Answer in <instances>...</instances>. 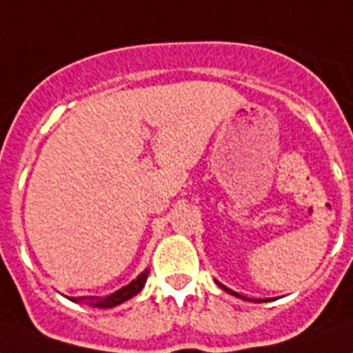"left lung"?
Segmentation results:
<instances>
[{
  "mask_svg": "<svg viewBox=\"0 0 353 353\" xmlns=\"http://www.w3.org/2000/svg\"><path fill=\"white\" fill-rule=\"evenodd\" d=\"M217 283H219V281H217ZM219 288H223V289H225V291H226V293H230V294H234V296H239V299H243V300H247V299H245V296H241V294H237V293H234V291H232V289L225 288V285H221V283H219ZM258 302H259V300H258Z\"/></svg>",
  "mask_w": 353,
  "mask_h": 353,
  "instance_id": "1",
  "label": "left lung"
}]
</instances>
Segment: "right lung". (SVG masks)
Masks as SVG:
<instances>
[{"mask_svg":"<svg viewBox=\"0 0 353 353\" xmlns=\"http://www.w3.org/2000/svg\"><path fill=\"white\" fill-rule=\"evenodd\" d=\"M147 274H149V270L141 272V274H139L136 280H132L130 283H128V285L121 288L119 291H116L114 294H110V296H106V299H103V300H94V305H97V307H114V305H119L121 302H125V300L132 299L134 294H138L139 291H141V288L145 285Z\"/></svg>","mask_w":353,"mask_h":353,"instance_id":"right-lung-1","label":"right lung"}]
</instances>
